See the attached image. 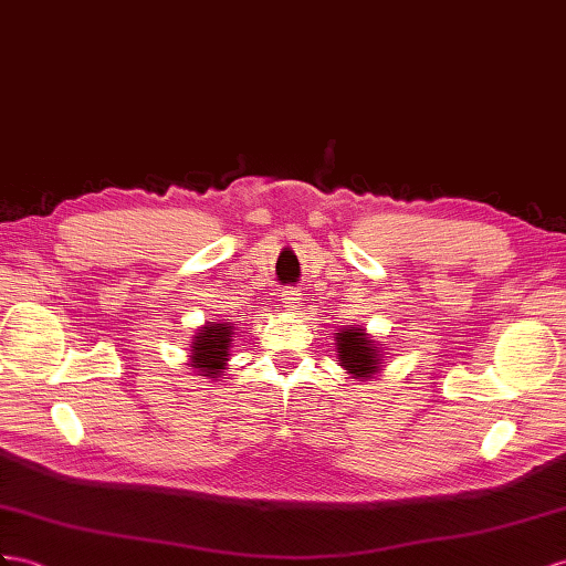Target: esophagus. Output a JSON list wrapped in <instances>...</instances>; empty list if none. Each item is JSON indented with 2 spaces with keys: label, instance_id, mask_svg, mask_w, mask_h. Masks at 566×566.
Returning a JSON list of instances; mask_svg holds the SVG:
<instances>
[{
  "label": "esophagus",
  "instance_id": "1",
  "mask_svg": "<svg viewBox=\"0 0 566 566\" xmlns=\"http://www.w3.org/2000/svg\"><path fill=\"white\" fill-rule=\"evenodd\" d=\"M298 301H301V294L296 292V289H286V292H282V306L284 308L294 311L298 306Z\"/></svg>",
  "mask_w": 566,
  "mask_h": 566
}]
</instances>
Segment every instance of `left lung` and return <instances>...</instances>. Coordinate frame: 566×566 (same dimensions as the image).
I'll use <instances>...</instances> for the list:
<instances>
[{"instance_id": "8db88e82", "label": "left lung", "mask_w": 566, "mask_h": 566, "mask_svg": "<svg viewBox=\"0 0 566 566\" xmlns=\"http://www.w3.org/2000/svg\"><path fill=\"white\" fill-rule=\"evenodd\" d=\"M380 346L370 342L364 329H346L337 332V354L342 366L354 373L356 378H370L373 373H378L380 364Z\"/></svg>"}]
</instances>
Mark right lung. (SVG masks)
<instances>
[{
    "instance_id": "obj_1",
    "label": "right lung",
    "mask_w": 566,
    "mask_h": 566,
    "mask_svg": "<svg viewBox=\"0 0 566 566\" xmlns=\"http://www.w3.org/2000/svg\"><path fill=\"white\" fill-rule=\"evenodd\" d=\"M231 325H208L198 332L191 346V366L198 368L206 378H217L224 370V360H229Z\"/></svg>"
}]
</instances>
